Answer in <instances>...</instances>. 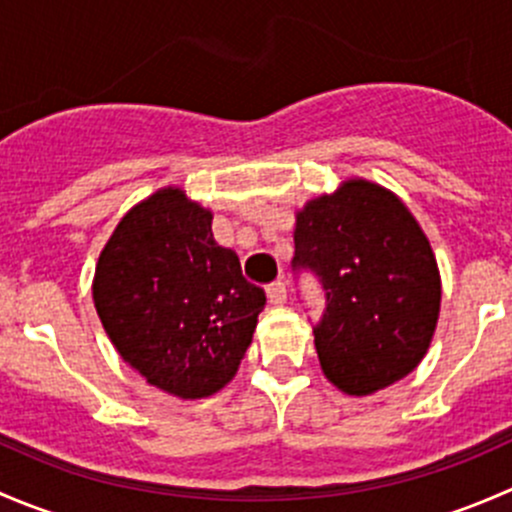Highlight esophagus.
<instances>
[{
    "label": "esophagus",
    "instance_id": "obj_1",
    "mask_svg": "<svg viewBox=\"0 0 512 512\" xmlns=\"http://www.w3.org/2000/svg\"><path fill=\"white\" fill-rule=\"evenodd\" d=\"M267 299H270L272 304H285L287 299V285L282 280L272 282L270 287H267Z\"/></svg>",
    "mask_w": 512,
    "mask_h": 512
}]
</instances>
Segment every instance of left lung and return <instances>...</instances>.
Returning <instances> with one entry per match:
<instances>
[{"label":"left lung","instance_id":"1","mask_svg":"<svg viewBox=\"0 0 512 512\" xmlns=\"http://www.w3.org/2000/svg\"><path fill=\"white\" fill-rule=\"evenodd\" d=\"M292 270L324 292L314 347L324 376L354 396L414 371L431 344L441 277L426 235L404 203L366 180L304 205Z\"/></svg>","mask_w":512,"mask_h":512}]
</instances>
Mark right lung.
<instances>
[{"mask_svg": "<svg viewBox=\"0 0 512 512\" xmlns=\"http://www.w3.org/2000/svg\"><path fill=\"white\" fill-rule=\"evenodd\" d=\"M210 223L183 190H158L118 223L96 265V312L113 347L180 399L215 394L235 376L267 302Z\"/></svg>", "mask_w": 512, "mask_h": 512, "instance_id": "obj_1", "label": "right lung"}]
</instances>
